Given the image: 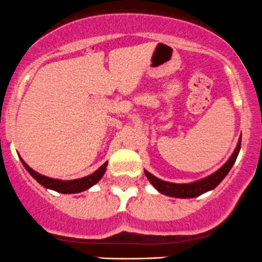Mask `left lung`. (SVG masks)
I'll return each instance as SVG.
<instances>
[{"mask_svg":"<svg viewBox=\"0 0 262 262\" xmlns=\"http://www.w3.org/2000/svg\"><path fill=\"white\" fill-rule=\"evenodd\" d=\"M240 147H242V136H240L239 142H237L236 147H235L233 155L230 156L226 162L223 164L216 172L211 173L208 177L199 179V181L190 182V183H170V182L162 181V179L155 177L152 173H149L148 170L145 169V176L149 181V183L154 186L156 189L160 193H162L164 195L173 196V198H195L204 193L213 190L220 182L226 177V174L229 173V170L231 169V167L234 166L235 161H236L237 155L240 152Z\"/></svg>","mask_w":262,"mask_h":262,"instance_id":"8db88e82","label":"left lung"}]
</instances>
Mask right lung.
I'll use <instances>...</instances> for the list:
<instances>
[{"label": "right lung", "mask_w": 262, "mask_h": 262, "mask_svg": "<svg viewBox=\"0 0 262 262\" xmlns=\"http://www.w3.org/2000/svg\"><path fill=\"white\" fill-rule=\"evenodd\" d=\"M20 158V157H19ZM20 162H22L25 168L28 170L29 174L32 176L40 186H43L47 189L55 190V192L63 193V194H72V193H80L84 190L92 188L94 184H96L101 179L102 176L105 174V170H106L107 162H105L101 167H99L98 170L92 173V174L86 176V177L78 178V179H72V181H61V179H54L51 177H47V176L40 174V173L36 172L34 169H32L25 161L20 158Z\"/></svg>", "instance_id": "1"}]
</instances>
